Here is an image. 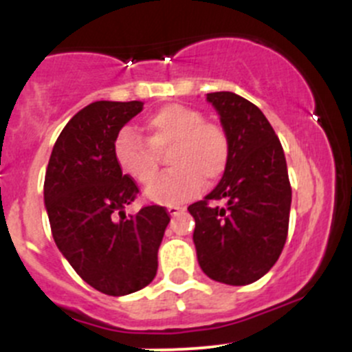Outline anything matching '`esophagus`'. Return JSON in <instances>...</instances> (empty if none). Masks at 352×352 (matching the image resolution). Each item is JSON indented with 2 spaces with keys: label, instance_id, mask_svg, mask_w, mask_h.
Listing matches in <instances>:
<instances>
[{
  "label": "esophagus",
  "instance_id": "1",
  "mask_svg": "<svg viewBox=\"0 0 352 352\" xmlns=\"http://www.w3.org/2000/svg\"><path fill=\"white\" fill-rule=\"evenodd\" d=\"M184 209H186V208H184V206H170L168 212H170V214H172V216H177V214H179V212H182Z\"/></svg>",
  "mask_w": 352,
  "mask_h": 352
}]
</instances>
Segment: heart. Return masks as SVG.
Returning a JSON list of instances; mask_svg holds the SVG:
<instances>
[{"instance_id":"1","label":"heart","mask_w":352,"mask_h":352,"mask_svg":"<svg viewBox=\"0 0 352 352\" xmlns=\"http://www.w3.org/2000/svg\"><path fill=\"white\" fill-rule=\"evenodd\" d=\"M146 140L133 129H122L113 155L122 173L140 186H151L160 173V155L168 154L172 166L148 196L160 204L175 206L199 194L204 179L214 184L225 175L232 158V141L225 127L204 120L201 110L170 104L144 119Z\"/></svg>"}]
</instances>
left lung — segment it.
Masks as SVG:
<instances>
[{
  "label": "left lung",
  "mask_w": 352,
  "mask_h": 352,
  "mask_svg": "<svg viewBox=\"0 0 352 352\" xmlns=\"http://www.w3.org/2000/svg\"><path fill=\"white\" fill-rule=\"evenodd\" d=\"M232 141L221 182L190 204L194 245L208 278L232 286L261 279L287 239L291 184L281 141L257 105L232 91L208 94ZM219 200L223 205H218Z\"/></svg>",
  "instance_id": "8db88e82"
}]
</instances>
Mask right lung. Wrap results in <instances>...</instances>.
I'll return each mask as SVG.
<instances>
[{
    "label": "right lung",
    "instance_id": "add662e5",
    "mask_svg": "<svg viewBox=\"0 0 352 352\" xmlns=\"http://www.w3.org/2000/svg\"><path fill=\"white\" fill-rule=\"evenodd\" d=\"M143 104L100 100L81 109L59 134L44 180L54 242L85 283L109 296L150 285L170 214L143 206L126 216L140 187L122 175L113 143Z\"/></svg>",
    "mask_w": 352,
    "mask_h": 352
}]
</instances>
